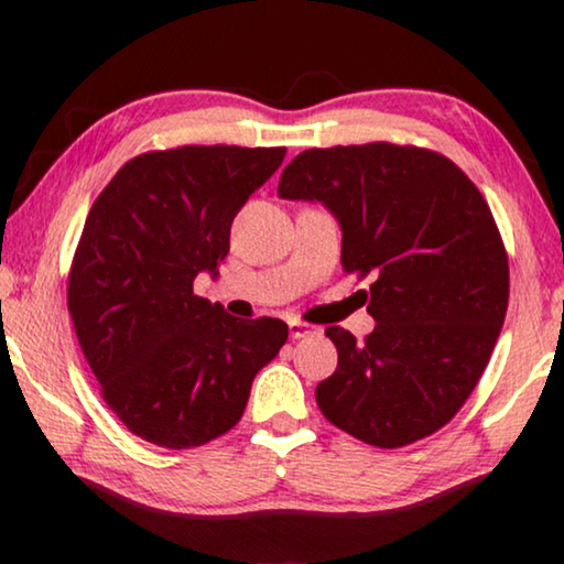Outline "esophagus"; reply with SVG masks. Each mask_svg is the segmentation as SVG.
<instances>
[{
	"label": "esophagus",
	"instance_id": "obj_1",
	"mask_svg": "<svg viewBox=\"0 0 564 564\" xmlns=\"http://www.w3.org/2000/svg\"><path fill=\"white\" fill-rule=\"evenodd\" d=\"M288 326H290V339H303V336L316 334V326L303 324V321H295V318H292Z\"/></svg>",
	"mask_w": 564,
	"mask_h": 564
}]
</instances>
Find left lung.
I'll return each instance as SVG.
<instances>
[{"mask_svg":"<svg viewBox=\"0 0 564 564\" xmlns=\"http://www.w3.org/2000/svg\"><path fill=\"white\" fill-rule=\"evenodd\" d=\"M276 194L321 202L341 228V267L372 274L365 341L339 326L316 401L378 448L441 430L485 372L508 311V256L485 196L456 163L389 142L305 150Z\"/></svg>","mask_w":564,"mask_h":564,"instance_id":"1","label":"left lung"}]
</instances>
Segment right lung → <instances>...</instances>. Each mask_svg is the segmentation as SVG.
Wrapping results in <instances>:
<instances>
[{
  "mask_svg": "<svg viewBox=\"0 0 564 564\" xmlns=\"http://www.w3.org/2000/svg\"><path fill=\"white\" fill-rule=\"evenodd\" d=\"M284 148H178L129 160L85 219L67 303L106 404L131 433L194 448L238 425L256 372L288 341L280 318H236L194 295L230 225Z\"/></svg>",
  "mask_w": 564,
  "mask_h": 564,
  "instance_id": "right-lung-1",
  "label": "right lung"
}]
</instances>
